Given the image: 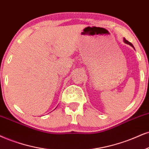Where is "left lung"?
Here are the masks:
<instances>
[{
	"label": "left lung",
	"instance_id": "8db88e82",
	"mask_svg": "<svg viewBox=\"0 0 149 149\" xmlns=\"http://www.w3.org/2000/svg\"><path fill=\"white\" fill-rule=\"evenodd\" d=\"M124 42H125L126 43H127V44H128V45H131L132 47H133V44H132L131 42H129V41H128L127 40H126V38H124Z\"/></svg>",
	"mask_w": 149,
	"mask_h": 149
}]
</instances>
